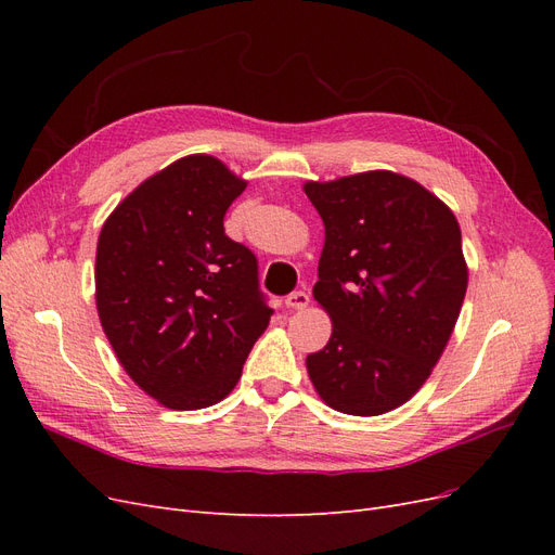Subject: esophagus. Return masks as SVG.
I'll list each match as a JSON object with an SVG mask.
<instances>
[{"mask_svg": "<svg viewBox=\"0 0 555 555\" xmlns=\"http://www.w3.org/2000/svg\"><path fill=\"white\" fill-rule=\"evenodd\" d=\"M308 304H310V296L306 292H294L284 298V306H287L289 310H304V308H308Z\"/></svg>", "mask_w": 555, "mask_h": 555, "instance_id": "1", "label": "esophagus"}]
</instances>
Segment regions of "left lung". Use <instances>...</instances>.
I'll return each mask as SVG.
<instances>
[{
  "label": "left lung",
  "mask_w": 555,
  "mask_h": 555,
  "mask_svg": "<svg viewBox=\"0 0 555 555\" xmlns=\"http://www.w3.org/2000/svg\"><path fill=\"white\" fill-rule=\"evenodd\" d=\"M324 222L312 296L333 333L306 359L328 408L377 416L430 377L467 289L456 215L424 184L365 171L304 184Z\"/></svg>",
  "instance_id": "8db88e82"
}]
</instances>
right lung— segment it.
Returning <instances> with one entry per match:
<instances>
[{"mask_svg":"<svg viewBox=\"0 0 555 555\" xmlns=\"http://www.w3.org/2000/svg\"><path fill=\"white\" fill-rule=\"evenodd\" d=\"M245 188L220 159L188 155L143 180L99 233V322L127 375L169 410L227 398L271 322L257 257L224 233Z\"/></svg>","mask_w":555,"mask_h":555,"instance_id":"right-lung-1","label":"right lung"}]
</instances>
